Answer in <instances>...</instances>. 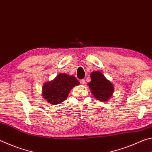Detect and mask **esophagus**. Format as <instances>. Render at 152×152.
<instances>
[{
	"label": "esophagus",
	"instance_id": "obj_1",
	"mask_svg": "<svg viewBox=\"0 0 152 152\" xmlns=\"http://www.w3.org/2000/svg\"><path fill=\"white\" fill-rule=\"evenodd\" d=\"M80 82L81 84H85V80H84V79L80 80Z\"/></svg>",
	"mask_w": 152,
	"mask_h": 152
}]
</instances>
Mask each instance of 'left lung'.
Listing matches in <instances>:
<instances>
[{
  "label": "left lung",
  "instance_id": "1",
  "mask_svg": "<svg viewBox=\"0 0 152 152\" xmlns=\"http://www.w3.org/2000/svg\"><path fill=\"white\" fill-rule=\"evenodd\" d=\"M91 82L88 85L91 92L99 101H107L112 96L114 86L111 82L106 79L101 72H93L91 75Z\"/></svg>",
  "mask_w": 152,
  "mask_h": 152
}]
</instances>
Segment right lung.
Masks as SVG:
<instances>
[{
    "label": "right lung",
    "instance_id": "right-lung-1",
    "mask_svg": "<svg viewBox=\"0 0 152 152\" xmlns=\"http://www.w3.org/2000/svg\"><path fill=\"white\" fill-rule=\"evenodd\" d=\"M80 82L73 76L60 74L53 80L48 82L43 86V96L51 104H58L68 97L70 90Z\"/></svg>",
    "mask_w": 152,
    "mask_h": 152
}]
</instances>
